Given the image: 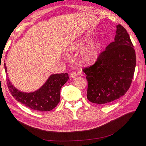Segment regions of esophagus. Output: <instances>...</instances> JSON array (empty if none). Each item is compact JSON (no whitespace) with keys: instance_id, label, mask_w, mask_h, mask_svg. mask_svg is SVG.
<instances>
[{"instance_id":"34e87169","label":"esophagus","mask_w":146,"mask_h":146,"mask_svg":"<svg viewBox=\"0 0 146 146\" xmlns=\"http://www.w3.org/2000/svg\"><path fill=\"white\" fill-rule=\"evenodd\" d=\"M77 76H78V74H77V73H76V72L73 71V72H71V73H70V77L72 78H74L76 77H77Z\"/></svg>"}]
</instances>
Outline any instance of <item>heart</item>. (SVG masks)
Returning <instances> with one entry per match:
<instances>
[{"mask_svg":"<svg viewBox=\"0 0 146 146\" xmlns=\"http://www.w3.org/2000/svg\"><path fill=\"white\" fill-rule=\"evenodd\" d=\"M92 40L90 38L78 40L72 44L68 48V51L73 52L85 48L90 44ZM102 46L100 42L96 41L88 46L82 53L80 57V63L84 66H89L94 63L98 60L102 51Z\"/></svg>","mask_w":146,"mask_h":146,"instance_id":"obj_1","label":"heart"}]
</instances>
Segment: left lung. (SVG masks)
Wrapping results in <instances>:
<instances>
[{
    "label": "left lung",
    "mask_w": 146,
    "mask_h": 146,
    "mask_svg": "<svg viewBox=\"0 0 146 146\" xmlns=\"http://www.w3.org/2000/svg\"><path fill=\"white\" fill-rule=\"evenodd\" d=\"M133 47L125 28L117 25L114 41L101 53L94 64L83 68L87 76V98L90 102L104 105L126 94L136 64Z\"/></svg>",
    "instance_id": "1"
}]
</instances>
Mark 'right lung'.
<instances>
[{
    "label": "right lung",
    "mask_w": 146,
    "mask_h": 146,
    "mask_svg": "<svg viewBox=\"0 0 146 146\" xmlns=\"http://www.w3.org/2000/svg\"><path fill=\"white\" fill-rule=\"evenodd\" d=\"M4 66L6 73L5 63ZM68 78L67 73L52 74L39 89L31 93L23 92L15 88L7 76L6 80L11 94L17 101L33 110L45 112L52 110L59 103L61 88Z\"/></svg>",
    "instance_id": "add662e5"
}]
</instances>
